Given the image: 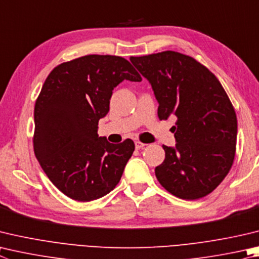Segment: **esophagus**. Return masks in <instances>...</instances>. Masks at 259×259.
<instances>
[{"label":"esophagus","mask_w":259,"mask_h":259,"mask_svg":"<svg viewBox=\"0 0 259 259\" xmlns=\"http://www.w3.org/2000/svg\"><path fill=\"white\" fill-rule=\"evenodd\" d=\"M135 146H136V149H140V148H144L145 146H146V144H144V143H142V142H135Z\"/></svg>","instance_id":"esophagus-1"}]
</instances>
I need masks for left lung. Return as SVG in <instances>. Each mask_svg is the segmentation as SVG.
<instances>
[{
	"label": "left lung",
	"mask_w": 259,
	"mask_h": 259,
	"mask_svg": "<svg viewBox=\"0 0 259 259\" xmlns=\"http://www.w3.org/2000/svg\"><path fill=\"white\" fill-rule=\"evenodd\" d=\"M130 61L152 84L159 119H178L176 147L163 146L165 159L155 176L179 198H203L233 164L238 124L231 101L219 79L191 56L165 51Z\"/></svg>",
	"instance_id": "8db88e82"
}]
</instances>
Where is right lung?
I'll list each match as a JSON object with an SVG mask.
<instances>
[{"label":"right lung","instance_id":"right-lung-1","mask_svg":"<svg viewBox=\"0 0 259 259\" xmlns=\"http://www.w3.org/2000/svg\"><path fill=\"white\" fill-rule=\"evenodd\" d=\"M123 80L142 81L128 60L86 55L55 67L37 97L36 158L52 183L71 199L91 201L109 194L134 153L131 139L115 145L97 135L112 91Z\"/></svg>","mask_w":259,"mask_h":259}]
</instances>
